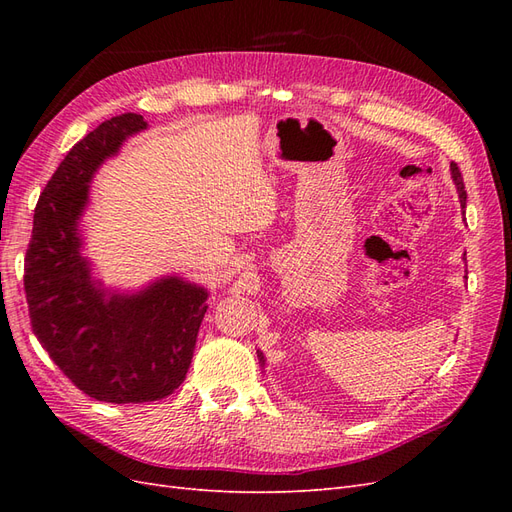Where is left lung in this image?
<instances>
[{"instance_id": "left-lung-1", "label": "left lung", "mask_w": 512, "mask_h": 512, "mask_svg": "<svg viewBox=\"0 0 512 512\" xmlns=\"http://www.w3.org/2000/svg\"><path fill=\"white\" fill-rule=\"evenodd\" d=\"M451 177H453V183H455V188L459 192L461 205H466V190H463V177H461L459 166L455 162H451ZM258 359H260V365H265V356H262V352H258Z\"/></svg>"}]
</instances>
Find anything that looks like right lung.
Returning a JSON list of instances; mask_svg holds the SVG:
<instances>
[{
    "mask_svg": "<svg viewBox=\"0 0 512 512\" xmlns=\"http://www.w3.org/2000/svg\"><path fill=\"white\" fill-rule=\"evenodd\" d=\"M143 130V115H117L68 151L38 198L25 256L34 335L74 386L108 404H143L179 389L209 307L207 288L179 275L136 292L104 288L81 254L89 183Z\"/></svg>",
    "mask_w": 512,
    "mask_h": 512,
    "instance_id": "add662e5",
    "label": "right lung"
}]
</instances>
